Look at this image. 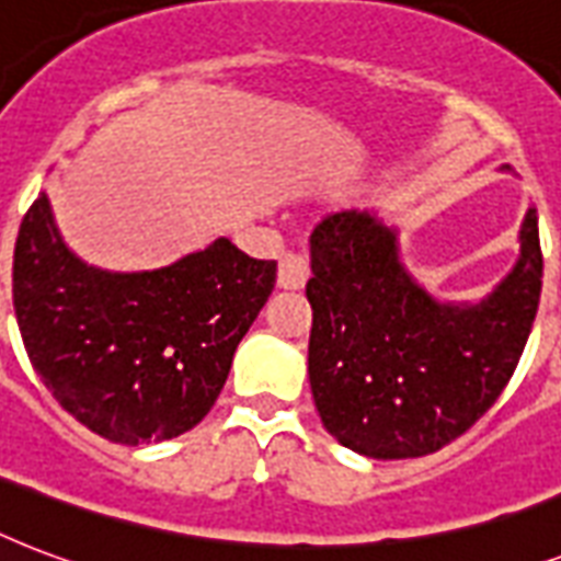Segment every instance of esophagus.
I'll return each mask as SVG.
<instances>
[{"mask_svg":"<svg viewBox=\"0 0 561 561\" xmlns=\"http://www.w3.org/2000/svg\"><path fill=\"white\" fill-rule=\"evenodd\" d=\"M310 277V263L301 254H284L280 266H277V286L280 289H304Z\"/></svg>","mask_w":561,"mask_h":561,"instance_id":"esophagus-1","label":"esophagus"}]
</instances>
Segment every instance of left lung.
<instances>
[{"instance_id": "left-lung-1", "label": "left lung", "mask_w": 561, "mask_h": 561, "mask_svg": "<svg viewBox=\"0 0 561 561\" xmlns=\"http://www.w3.org/2000/svg\"><path fill=\"white\" fill-rule=\"evenodd\" d=\"M510 169V167H501ZM483 301H436L401 263L398 228L342 210L310 237V389L321 424L371 459L436 454L510 383L541 298L538 216Z\"/></svg>"}]
</instances>
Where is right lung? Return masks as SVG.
<instances>
[{"label": "right lung", "mask_w": 561, "mask_h": 561, "mask_svg": "<svg viewBox=\"0 0 561 561\" xmlns=\"http://www.w3.org/2000/svg\"><path fill=\"white\" fill-rule=\"evenodd\" d=\"M275 275V260L225 237L151 272L87 266L41 193L16 237L14 312L34 371L72 419L149 445L210 412Z\"/></svg>", "instance_id": "add662e5"}]
</instances>
